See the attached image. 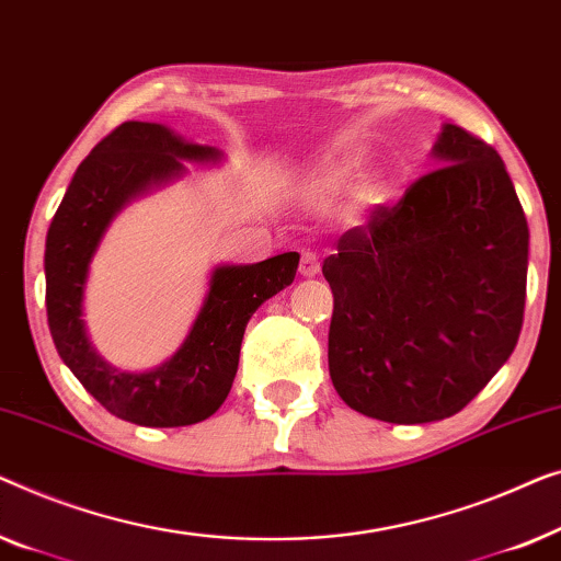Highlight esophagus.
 I'll return each mask as SVG.
<instances>
[{"mask_svg": "<svg viewBox=\"0 0 561 561\" xmlns=\"http://www.w3.org/2000/svg\"><path fill=\"white\" fill-rule=\"evenodd\" d=\"M299 274L302 277H314L320 274V256L314 251H302V259H299Z\"/></svg>", "mask_w": 561, "mask_h": 561, "instance_id": "1", "label": "esophagus"}]
</instances>
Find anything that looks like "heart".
Segmentation results:
<instances>
[{
  "mask_svg": "<svg viewBox=\"0 0 561 561\" xmlns=\"http://www.w3.org/2000/svg\"><path fill=\"white\" fill-rule=\"evenodd\" d=\"M360 172V157H343V160H333V162H325L322 168L314 170L312 175V191L318 193H335L341 191V187L351 185L353 180L358 178ZM376 183H368L363 187V195L366 198H374L376 195Z\"/></svg>",
  "mask_w": 561,
  "mask_h": 561,
  "instance_id": "obj_1",
  "label": "heart"
}]
</instances>
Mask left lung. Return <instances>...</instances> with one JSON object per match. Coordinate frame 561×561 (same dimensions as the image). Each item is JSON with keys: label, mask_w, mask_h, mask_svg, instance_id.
Wrapping results in <instances>:
<instances>
[{"label": "left lung", "mask_w": 561, "mask_h": 561, "mask_svg": "<svg viewBox=\"0 0 561 561\" xmlns=\"http://www.w3.org/2000/svg\"><path fill=\"white\" fill-rule=\"evenodd\" d=\"M437 170L345 231L328 366L345 404L391 424L439 422L499 374L524 325L528 226L506 164L445 124Z\"/></svg>", "instance_id": "1"}]
</instances>
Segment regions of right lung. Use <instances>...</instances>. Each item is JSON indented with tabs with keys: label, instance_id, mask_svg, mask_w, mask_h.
Returning a JSON list of instances; mask_svg holds the SVG:
<instances>
[{
	"label": "right lung",
	"instance_id": "1",
	"mask_svg": "<svg viewBox=\"0 0 561 561\" xmlns=\"http://www.w3.org/2000/svg\"><path fill=\"white\" fill-rule=\"evenodd\" d=\"M220 160L218 147L195 145L164 124L124 122L78 164L47 228L45 305L58 356L101 407L139 427H185L216 414L231 391L251 314L295 282L297 251L259 264H218L191 333L157 368H116L91 345L83 291L91 259L116 213L183 178L185 162Z\"/></svg>",
	"mask_w": 561,
	"mask_h": 561
}]
</instances>
